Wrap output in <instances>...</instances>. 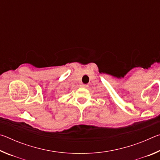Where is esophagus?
Here are the masks:
<instances>
[{
    "label": "esophagus",
    "mask_w": 160,
    "mask_h": 160,
    "mask_svg": "<svg viewBox=\"0 0 160 160\" xmlns=\"http://www.w3.org/2000/svg\"><path fill=\"white\" fill-rule=\"evenodd\" d=\"M80 87H81V88H87L88 87V85H85V84H82V85H80Z\"/></svg>",
    "instance_id": "obj_1"
}]
</instances>
